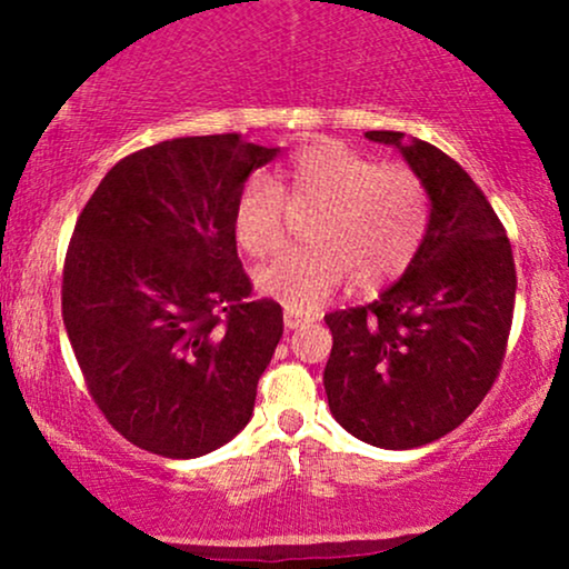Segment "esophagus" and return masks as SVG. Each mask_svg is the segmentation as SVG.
Wrapping results in <instances>:
<instances>
[{"label": "esophagus", "mask_w": 569, "mask_h": 569, "mask_svg": "<svg viewBox=\"0 0 569 569\" xmlns=\"http://www.w3.org/2000/svg\"><path fill=\"white\" fill-rule=\"evenodd\" d=\"M283 323H286V329H299V326L310 323V318L299 316V312H291V310H286V316H283Z\"/></svg>", "instance_id": "esophagus-1"}]
</instances>
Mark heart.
Segmentation results:
<instances>
[{
    "label": "heart",
    "mask_w": 569,
    "mask_h": 569,
    "mask_svg": "<svg viewBox=\"0 0 569 569\" xmlns=\"http://www.w3.org/2000/svg\"><path fill=\"white\" fill-rule=\"evenodd\" d=\"M297 211H318L307 227L310 246L289 251L253 276L262 297L291 312H312L352 278L358 289H380L409 270L428 232L430 206L422 181L403 168L342 147L312 143L283 173ZM289 203L270 176L257 173L234 200L238 246L262 259L286 240Z\"/></svg>",
    "instance_id": "b5f03b06"
}]
</instances>
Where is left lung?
<instances>
[{
	"label": "left lung",
	"instance_id": "1",
	"mask_svg": "<svg viewBox=\"0 0 569 569\" xmlns=\"http://www.w3.org/2000/svg\"><path fill=\"white\" fill-rule=\"evenodd\" d=\"M369 141L401 152L430 202L409 270L367 307L326 316L335 337L323 388L335 420L382 449L452 433L492 388L513 318L511 243L485 192L433 143L398 130Z\"/></svg>",
	"mask_w": 569,
	"mask_h": 569
}]
</instances>
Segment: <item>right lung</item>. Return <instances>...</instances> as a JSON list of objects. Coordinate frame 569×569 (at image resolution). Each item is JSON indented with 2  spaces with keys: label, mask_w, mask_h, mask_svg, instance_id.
<instances>
[{
  "label": "right lung",
  "mask_w": 569,
  "mask_h": 569,
  "mask_svg": "<svg viewBox=\"0 0 569 569\" xmlns=\"http://www.w3.org/2000/svg\"><path fill=\"white\" fill-rule=\"evenodd\" d=\"M280 152L238 133L128 154L82 208L63 264V326L107 420L147 452L189 460L248 426L283 337L251 302L232 211Z\"/></svg>",
  "instance_id": "right-lung-1"
}]
</instances>
